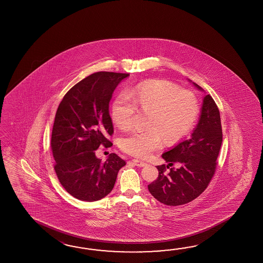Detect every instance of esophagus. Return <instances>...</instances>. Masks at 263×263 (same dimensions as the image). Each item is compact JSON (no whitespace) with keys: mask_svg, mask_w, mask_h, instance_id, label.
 <instances>
[{"mask_svg":"<svg viewBox=\"0 0 263 263\" xmlns=\"http://www.w3.org/2000/svg\"><path fill=\"white\" fill-rule=\"evenodd\" d=\"M133 162H134V164H135L136 166H139V167H144V166L147 165L146 162L140 161V160H137V159H134V160H133Z\"/></svg>","mask_w":263,"mask_h":263,"instance_id":"obj_1","label":"esophagus"}]
</instances>
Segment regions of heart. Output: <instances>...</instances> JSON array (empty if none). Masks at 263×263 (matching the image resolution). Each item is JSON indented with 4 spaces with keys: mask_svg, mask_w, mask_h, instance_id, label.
I'll return each mask as SVG.
<instances>
[{
    "mask_svg": "<svg viewBox=\"0 0 263 263\" xmlns=\"http://www.w3.org/2000/svg\"><path fill=\"white\" fill-rule=\"evenodd\" d=\"M147 112L146 129H134L124 135L119 145L129 155L145 158L159 149L162 139L174 144L194 128L200 106L196 95L189 90L165 80H152L137 85L126 93L118 94L111 104L112 121L120 129H129L134 116Z\"/></svg>",
    "mask_w": 263,
    "mask_h": 263,
    "instance_id": "1",
    "label": "heart"
}]
</instances>
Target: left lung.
<instances>
[{
    "instance_id": "left-lung-1",
    "label": "left lung",
    "mask_w": 263,
    "mask_h": 263,
    "mask_svg": "<svg viewBox=\"0 0 263 263\" xmlns=\"http://www.w3.org/2000/svg\"><path fill=\"white\" fill-rule=\"evenodd\" d=\"M197 89L203 90L193 83ZM223 141L218 107L212 96L204 97L198 123L189 139L180 142L162 154L168 165H158L159 176L148 185V191L158 201L168 206H179L196 199L207 188L216 169V160ZM179 162L181 167H166Z\"/></svg>"
}]
</instances>
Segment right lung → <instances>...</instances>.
I'll return each instance as SVG.
<instances>
[{"instance_id": "right-lung-1", "label": "right lung", "mask_w": 263, "mask_h": 263, "mask_svg": "<svg viewBox=\"0 0 263 263\" xmlns=\"http://www.w3.org/2000/svg\"><path fill=\"white\" fill-rule=\"evenodd\" d=\"M129 75L93 73L68 90L58 106L50 141L54 170L65 190L79 200L97 201L110 194L126 164L116 153L101 162L96 151L112 145L109 103L116 87Z\"/></svg>"}]
</instances>
